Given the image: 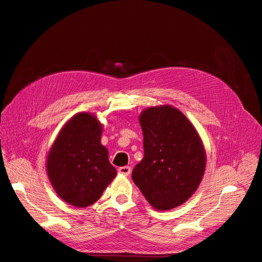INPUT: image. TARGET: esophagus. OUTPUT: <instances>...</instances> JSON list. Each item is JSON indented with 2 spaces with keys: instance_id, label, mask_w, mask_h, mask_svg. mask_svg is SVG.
<instances>
[{
  "instance_id": "1",
  "label": "esophagus",
  "mask_w": 262,
  "mask_h": 262,
  "mask_svg": "<svg viewBox=\"0 0 262 262\" xmlns=\"http://www.w3.org/2000/svg\"><path fill=\"white\" fill-rule=\"evenodd\" d=\"M130 171H132V169L129 166H124V167L118 168V173L124 174V176H129Z\"/></svg>"
}]
</instances>
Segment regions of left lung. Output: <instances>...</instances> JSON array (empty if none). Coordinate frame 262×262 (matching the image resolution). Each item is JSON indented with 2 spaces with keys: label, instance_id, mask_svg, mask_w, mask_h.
Listing matches in <instances>:
<instances>
[{
  "label": "left lung",
  "instance_id": "8db88e82",
  "mask_svg": "<svg viewBox=\"0 0 262 262\" xmlns=\"http://www.w3.org/2000/svg\"><path fill=\"white\" fill-rule=\"evenodd\" d=\"M139 123L144 158L133 170V181L156 210H171L198 189L206 163L203 144L189 119L172 106L147 108Z\"/></svg>",
  "mask_w": 262,
  "mask_h": 262
}]
</instances>
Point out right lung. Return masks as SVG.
<instances>
[{
  "instance_id": "1",
  "label": "right lung",
  "mask_w": 262,
  "mask_h": 262,
  "mask_svg": "<svg viewBox=\"0 0 262 262\" xmlns=\"http://www.w3.org/2000/svg\"><path fill=\"white\" fill-rule=\"evenodd\" d=\"M101 135L96 117L79 113L63 126L48 154L49 180L58 195L73 206L95 203L116 176Z\"/></svg>"
}]
</instances>
